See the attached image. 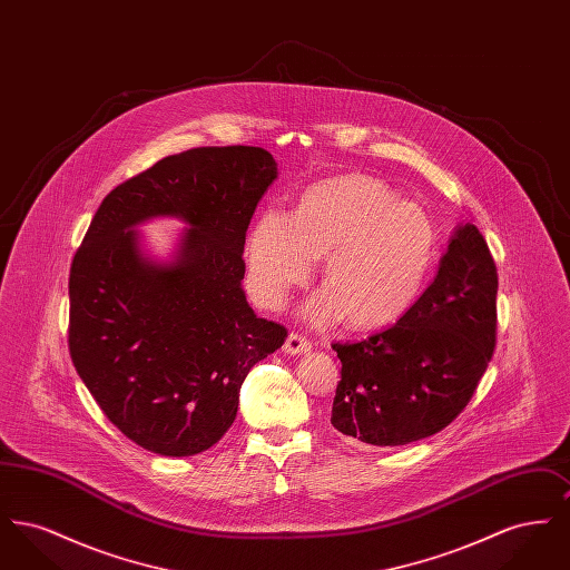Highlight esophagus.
<instances>
[{
  "mask_svg": "<svg viewBox=\"0 0 570 570\" xmlns=\"http://www.w3.org/2000/svg\"><path fill=\"white\" fill-rule=\"evenodd\" d=\"M312 351V342L298 333H291L286 337V344H284V353L286 354H305Z\"/></svg>",
  "mask_w": 570,
  "mask_h": 570,
  "instance_id": "obj_1",
  "label": "esophagus"
}]
</instances>
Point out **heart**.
<instances>
[{
    "instance_id": "b5f03b06",
    "label": "heart",
    "mask_w": 570,
    "mask_h": 570,
    "mask_svg": "<svg viewBox=\"0 0 570 570\" xmlns=\"http://www.w3.org/2000/svg\"><path fill=\"white\" fill-rule=\"evenodd\" d=\"M428 214L397 200L367 175H342L301 194L295 216L265 212L247 239V279L256 298L279 307L325 256L328 293L309 314L333 321L346 314L358 328L397 321L416 301L434 258Z\"/></svg>"
}]
</instances>
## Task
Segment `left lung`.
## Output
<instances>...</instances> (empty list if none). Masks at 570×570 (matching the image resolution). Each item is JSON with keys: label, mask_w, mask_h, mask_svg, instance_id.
I'll return each instance as SVG.
<instances>
[{"label": "left lung", "mask_w": 570, "mask_h": 570, "mask_svg": "<svg viewBox=\"0 0 570 570\" xmlns=\"http://www.w3.org/2000/svg\"><path fill=\"white\" fill-rule=\"evenodd\" d=\"M498 272L463 224L428 291L367 340L333 344L342 361L331 425L346 440L402 446L444 430L472 400L495 348Z\"/></svg>", "instance_id": "obj_1"}]
</instances>
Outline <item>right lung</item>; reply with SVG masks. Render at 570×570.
<instances>
[{"instance_id": "add662e5", "label": "right lung", "mask_w": 570, "mask_h": 570, "mask_svg": "<svg viewBox=\"0 0 570 570\" xmlns=\"http://www.w3.org/2000/svg\"><path fill=\"white\" fill-rule=\"evenodd\" d=\"M277 177L261 147H196L107 194L70 267L68 348L110 423L135 444L188 458L237 416L247 372L288 331L245 301V233ZM184 218L170 264H154L131 226Z\"/></svg>"}]
</instances>
